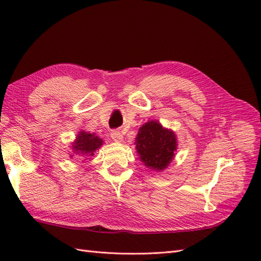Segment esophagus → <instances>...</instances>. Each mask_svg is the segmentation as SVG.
<instances>
[{"label": "esophagus", "instance_id": "esophagus-1", "mask_svg": "<svg viewBox=\"0 0 261 261\" xmlns=\"http://www.w3.org/2000/svg\"><path fill=\"white\" fill-rule=\"evenodd\" d=\"M111 138H112L115 142H121L122 140H123V136H122L120 131H116V130L111 132Z\"/></svg>", "mask_w": 261, "mask_h": 261}]
</instances>
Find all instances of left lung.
<instances>
[{
	"mask_svg": "<svg viewBox=\"0 0 261 261\" xmlns=\"http://www.w3.org/2000/svg\"><path fill=\"white\" fill-rule=\"evenodd\" d=\"M135 145L141 163L160 173L173 162L178 143L173 130L164 127L159 121L151 120L140 126Z\"/></svg>",
	"mask_w": 261,
	"mask_h": 261,
	"instance_id": "8db88e82",
	"label": "left lung"
}]
</instances>
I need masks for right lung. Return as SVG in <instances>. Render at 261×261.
Returning a JSON list of instances; mask_svg holds the SVG:
<instances>
[{
	"label": "right lung",
	"instance_id": "add662e5",
	"mask_svg": "<svg viewBox=\"0 0 261 261\" xmlns=\"http://www.w3.org/2000/svg\"><path fill=\"white\" fill-rule=\"evenodd\" d=\"M104 141L98 138L95 134H91L88 131L81 130L76 136V139L71 143V153L70 157L81 156V157H92L97 149L103 146Z\"/></svg>",
	"mask_w": 261,
	"mask_h": 261
}]
</instances>
